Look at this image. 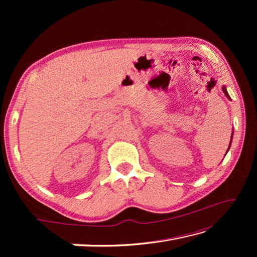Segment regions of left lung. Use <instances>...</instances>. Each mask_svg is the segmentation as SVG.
Listing matches in <instances>:
<instances>
[{"mask_svg":"<svg viewBox=\"0 0 257 257\" xmlns=\"http://www.w3.org/2000/svg\"><path fill=\"white\" fill-rule=\"evenodd\" d=\"M223 91H224V94L226 95V97H228L230 98V96H228V94H227V91H226V89H225V87H223ZM233 136V135H232ZM231 141H232V139H231ZM231 145V144H230Z\"/></svg>","mask_w":257,"mask_h":257,"instance_id":"1","label":"left lung"}]
</instances>
